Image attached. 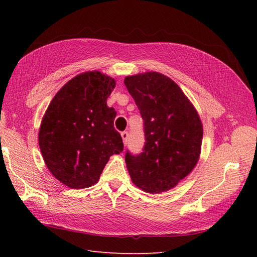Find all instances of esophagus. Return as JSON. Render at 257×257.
<instances>
[{
  "label": "esophagus",
  "mask_w": 257,
  "mask_h": 257,
  "mask_svg": "<svg viewBox=\"0 0 257 257\" xmlns=\"http://www.w3.org/2000/svg\"><path fill=\"white\" fill-rule=\"evenodd\" d=\"M121 136H122V139H123V143H124V145H126V143H127V139H128V133H127V132H122V133H121Z\"/></svg>",
  "instance_id": "1"
}]
</instances>
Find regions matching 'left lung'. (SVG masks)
I'll return each mask as SVG.
<instances>
[{"mask_svg":"<svg viewBox=\"0 0 257 257\" xmlns=\"http://www.w3.org/2000/svg\"><path fill=\"white\" fill-rule=\"evenodd\" d=\"M144 120L146 143L138 155L125 154L132 181L157 194L175 188L197 164L203 124L180 87L169 77L148 72L124 79Z\"/></svg>","mask_w":257,"mask_h":257,"instance_id":"8db88e82","label":"left lung"}]
</instances>
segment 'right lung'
<instances>
[{"label":"right lung","mask_w":257,"mask_h":257,"mask_svg":"<svg viewBox=\"0 0 257 257\" xmlns=\"http://www.w3.org/2000/svg\"><path fill=\"white\" fill-rule=\"evenodd\" d=\"M115 81L97 71L77 75L60 89L45 112L38 145L49 172L71 189L95 184L112 154L123 151L107 106Z\"/></svg>","instance_id":"add662e5"}]
</instances>
